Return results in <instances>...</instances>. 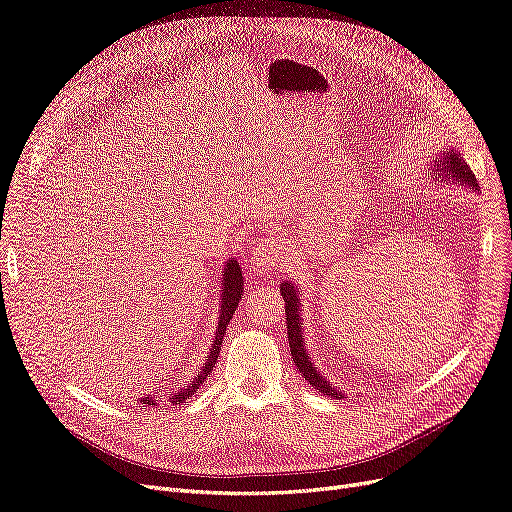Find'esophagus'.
<instances>
[{
	"label": "esophagus",
	"mask_w": 512,
	"mask_h": 512,
	"mask_svg": "<svg viewBox=\"0 0 512 512\" xmlns=\"http://www.w3.org/2000/svg\"><path fill=\"white\" fill-rule=\"evenodd\" d=\"M284 263V253H282V244L280 240L270 234L257 242V247L253 249V270L257 274H270L278 268H282Z\"/></svg>",
	"instance_id": "1"
}]
</instances>
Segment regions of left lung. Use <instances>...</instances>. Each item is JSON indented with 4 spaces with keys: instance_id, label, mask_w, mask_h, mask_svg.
<instances>
[{
    "instance_id": "1",
    "label": "left lung",
    "mask_w": 512,
    "mask_h": 512,
    "mask_svg": "<svg viewBox=\"0 0 512 512\" xmlns=\"http://www.w3.org/2000/svg\"><path fill=\"white\" fill-rule=\"evenodd\" d=\"M431 171H433V180L441 182V184H458L464 188H473L475 192L477 188V180L473 171L469 169V165L464 163V159L460 157V152H456L454 148L439 152L437 157H433L431 163ZM280 295L284 297V311H286V335H288V347H291L293 353V362L297 366V370L303 374V379L318 389L320 393L341 399L345 397L343 391H337V387L332 385L330 381H326V376L314 366L309 358V351L305 349V335H303V318H301V299H299V288L291 282L284 280L280 284Z\"/></svg>"
}]
</instances>
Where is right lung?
Masks as SVG:
<instances>
[{"instance_id": "right-lung-1", "label": "right lung", "mask_w": 512, "mask_h": 512, "mask_svg": "<svg viewBox=\"0 0 512 512\" xmlns=\"http://www.w3.org/2000/svg\"><path fill=\"white\" fill-rule=\"evenodd\" d=\"M242 270L240 265L234 257H230L224 265V272H221V299H219V318H217V326H215V339L211 343V349H209V355L207 360L203 362V368L201 372H198L192 381H188V385H180L177 389H171V391H157L154 395H148V397H142L140 404H146L150 408L159 406L161 402H171V404H186L188 399L198 391V387H201L207 379V374L213 370L215 362H217V355H219V349H221V339H224L226 335V326L230 324L234 311L240 303V295L244 291V282H242Z\"/></svg>"}]
</instances>
